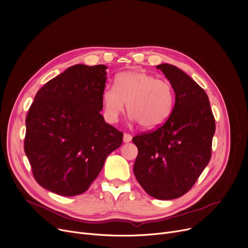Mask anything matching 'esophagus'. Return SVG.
Listing matches in <instances>:
<instances>
[{
  "instance_id": "esophagus-1",
  "label": "esophagus",
  "mask_w": 248,
  "mask_h": 248,
  "mask_svg": "<svg viewBox=\"0 0 248 248\" xmlns=\"http://www.w3.org/2000/svg\"><path fill=\"white\" fill-rule=\"evenodd\" d=\"M132 137L130 136L129 133H124V142H129L131 140Z\"/></svg>"
}]
</instances>
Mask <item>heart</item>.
Here are the masks:
<instances>
[{
  "label": "heart",
  "instance_id": "obj_1",
  "mask_svg": "<svg viewBox=\"0 0 248 248\" xmlns=\"http://www.w3.org/2000/svg\"><path fill=\"white\" fill-rule=\"evenodd\" d=\"M102 98L108 122H118L127 103L130 119L143 128L162 125L171 116L175 104L172 85L141 70L120 73L115 86H108Z\"/></svg>",
  "mask_w": 248,
  "mask_h": 248
}]
</instances>
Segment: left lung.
Returning a JSON list of instances; mask_svg holds the SVG:
<instances>
[{
  "instance_id": "obj_1",
  "label": "left lung",
  "mask_w": 248,
  "mask_h": 248,
  "mask_svg": "<svg viewBox=\"0 0 248 248\" xmlns=\"http://www.w3.org/2000/svg\"><path fill=\"white\" fill-rule=\"evenodd\" d=\"M156 68L170 81L175 106L162 125L132 139L133 173L148 195L172 200L190 191L210 162L216 122L208 95L190 76L166 63Z\"/></svg>"
}]
</instances>
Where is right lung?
Returning <instances> with one entry per match:
<instances>
[{"mask_svg": "<svg viewBox=\"0 0 248 248\" xmlns=\"http://www.w3.org/2000/svg\"><path fill=\"white\" fill-rule=\"evenodd\" d=\"M108 68L76 64L38 90L26 119L25 152L36 182L55 194L86 192L124 133L100 114Z\"/></svg>", "mask_w": 248, "mask_h": 248, "instance_id": "right-lung-1", "label": "right lung"}]
</instances>
